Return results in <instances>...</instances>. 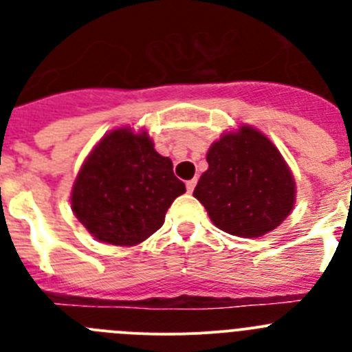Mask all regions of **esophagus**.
I'll list each match as a JSON object with an SVG mask.
<instances>
[{"instance_id":"obj_1","label":"esophagus","mask_w":352,"mask_h":352,"mask_svg":"<svg viewBox=\"0 0 352 352\" xmlns=\"http://www.w3.org/2000/svg\"><path fill=\"white\" fill-rule=\"evenodd\" d=\"M195 185H197V179H195V178L190 179V182H186V190H188V193L193 192V188H195Z\"/></svg>"}]
</instances>
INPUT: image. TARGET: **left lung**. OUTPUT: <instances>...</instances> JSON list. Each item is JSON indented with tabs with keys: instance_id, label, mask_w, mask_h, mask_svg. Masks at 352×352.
Wrapping results in <instances>:
<instances>
[{
	"instance_id": "8db88e82",
	"label": "left lung",
	"mask_w": 352,
	"mask_h": 352,
	"mask_svg": "<svg viewBox=\"0 0 352 352\" xmlns=\"http://www.w3.org/2000/svg\"><path fill=\"white\" fill-rule=\"evenodd\" d=\"M208 170L193 190L212 223L237 237H260L286 220L295 179L272 141L250 125L227 132L208 151Z\"/></svg>"
}]
</instances>
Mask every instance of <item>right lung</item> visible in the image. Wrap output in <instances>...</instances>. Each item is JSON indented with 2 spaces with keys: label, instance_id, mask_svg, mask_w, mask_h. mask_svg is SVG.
<instances>
[{
  "label": "right lung",
  "instance_id": "right-lung-1",
  "mask_svg": "<svg viewBox=\"0 0 352 352\" xmlns=\"http://www.w3.org/2000/svg\"><path fill=\"white\" fill-rule=\"evenodd\" d=\"M185 183L155 151L146 132H108L83 162L71 190V209L101 243L134 246L159 230Z\"/></svg>",
  "mask_w": 352,
  "mask_h": 352
}]
</instances>
